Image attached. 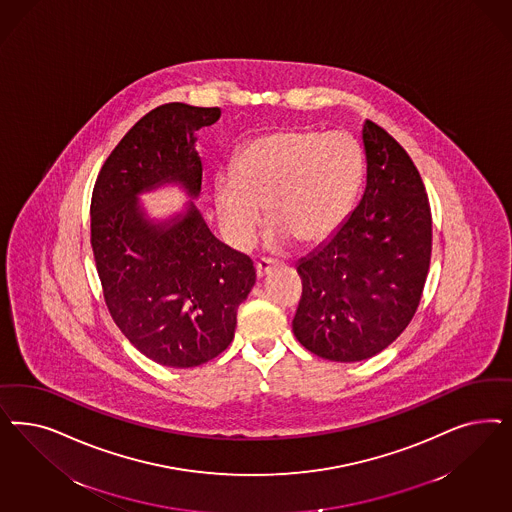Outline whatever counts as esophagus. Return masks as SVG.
<instances>
[{"label":"esophagus","mask_w":512,"mask_h":512,"mask_svg":"<svg viewBox=\"0 0 512 512\" xmlns=\"http://www.w3.org/2000/svg\"><path fill=\"white\" fill-rule=\"evenodd\" d=\"M277 265L275 260H269V258H262L258 264H256V275H258V279H264L265 275L273 269Z\"/></svg>","instance_id":"1"}]
</instances>
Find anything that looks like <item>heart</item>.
<instances>
[{"label":"heart","mask_w":512,"mask_h":512,"mask_svg":"<svg viewBox=\"0 0 512 512\" xmlns=\"http://www.w3.org/2000/svg\"><path fill=\"white\" fill-rule=\"evenodd\" d=\"M362 173V150L348 133L288 128L260 135L241 149L233 173L216 175L220 230L233 247H250L265 205L271 247L292 237L303 245L324 241L345 220Z\"/></svg>","instance_id":"heart-1"}]
</instances>
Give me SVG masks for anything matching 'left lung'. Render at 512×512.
I'll use <instances>...</instances> for the list:
<instances>
[{"mask_svg":"<svg viewBox=\"0 0 512 512\" xmlns=\"http://www.w3.org/2000/svg\"><path fill=\"white\" fill-rule=\"evenodd\" d=\"M362 143L360 203L296 265L303 296L292 330L333 362H362L396 341L416 313L431 258L429 201L413 160L371 120Z\"/></svg>","mask_w":512,"mask_h":512,"instance_id":"left-lung-1","label":"left lung"}]
</instances>
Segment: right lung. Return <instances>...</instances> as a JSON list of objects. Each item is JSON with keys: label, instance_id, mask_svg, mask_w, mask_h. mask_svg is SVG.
I'll return each instance as SVG.
<instances>
[{"label": "right lung", "instance_id": "1", "mask_svg": "<svg viewBox=\"0 0 512 512\" xmlns=\"http://www.w3.org/2000/svg\"><path fill=\"white\" fill-rule=\"evenodd\" d=\"M220 115L156 107L116 145L92 194V250L109 313L133 347L165 367H198L226 350L256 282L252 260L216 239L194 203L203 173L196 132ZM165 185L191 201L152 217L140 196Z\"/></svg>", "mask_w": 512, "mask_h": 512}]
</instances>
